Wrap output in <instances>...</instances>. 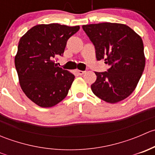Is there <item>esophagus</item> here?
Wrapping results in <instances>:
<instances>
[{
    "label": "esophagus",
    "mask_w": 155,
    "mask_h": 155,
    "mask_svg": "<svg viewBox=\"0 0 155 155\" xmlns=\"http://www.w3.org/2000/svg\"><path fill=\"white\" fill-rule=\"evenodd\" d=\"M76 72H77L78 74L79 75H83L84 73H85V71H82V70H76Z\"/></svg>",
    "instance_id": "34e87169"
}]
</instances>
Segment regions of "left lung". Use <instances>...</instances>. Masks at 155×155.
<instances>
[{
    "label": "left lung",
    "mask_w": 155,
    "mask_h": 155,
    "mask_svg": "<svg viewBox=\"0 0 155 155\" xmlns=\"http://www.w3.org/2000/svg\"><path fill=\"white\" fill-rule=\"evenodd\" d=\"M94 46L96 58L109 65L107 71L96 72L91 85L93 93L106 102H119L131 94L145 68L142 38L126 25L104 22L82 26Z\"/></svg>",
    "instance_id": "left-lung-1"
}]
</instances>
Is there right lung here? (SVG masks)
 <instances>
[{"label":"right lung","instance_id":"obj_1","mask_svg":"<svg viewBox=\"0 0 155 155\" xmlns=\"http://www.w3.org/2000/svg\"><path fill=\"white\" fill-rule=\"evenodd\" d=\"M58 23L38 25L21 37L15 66L21 89L41 107H51L64 99L75 76L58 67L54 59L64 52L67 42L79 31Z\"/></svg>","mask_w":155,"mask_h":155}]
</instances>
